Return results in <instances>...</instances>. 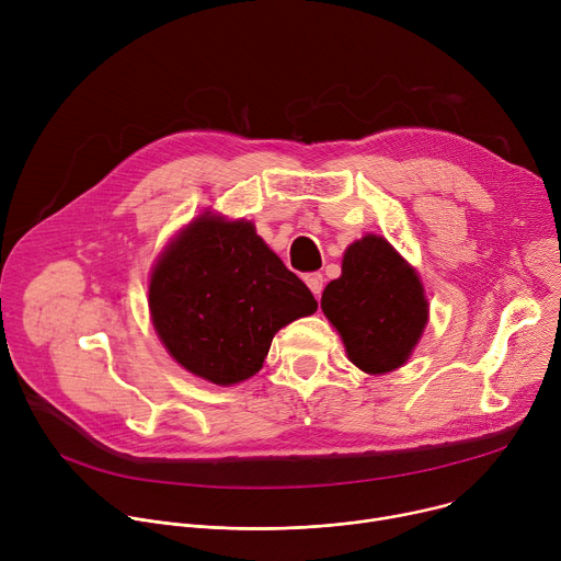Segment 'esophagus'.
Segmentation results:
<instances>
[{"label": "esophagus", "instance_id": "1", "mask_svg": "<svg viewBox=\"0 0 561 561\" xmlns=\"http://www.w3.org/2000/svg\"><path fill=\"white\" fill-rule=\"evenodd\" d=\"M304 282H306V286L312 290L314 297L322 295V290H324V275H322V273H308V275L304 277Z\"/></svg>", "mask_w": 561, "mask_h": 561}]
</instances>
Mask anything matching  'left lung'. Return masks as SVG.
<instances>
[{"label":"left lung","instance_id":"obj_1","mask_svg":"<svg viewBox=\"0 0 561 561\" xmlns=\"http://www.w3.org/2000/svg\"><path fill=\"white\" fill-rule=\"evenodd\" d=\"M322 310L342 335L348 359L370 375L404 366L428 322L415 268L379 234L346 249L342 275L322 293Z\"/></svg>","mask_w":561,"mask_h":561}]
</instances>
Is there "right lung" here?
<instances>
[{
    "instance_id": "add662e5",
    "label": "right lung",
    "mask_w": 561,
    "mask_h": 561,
    "mask_svg": "<svg viewBox=\"0 0 561 561\" xmlns=\"http://www.w3.org/2000/svg\"><path fill=\"white\" fill-rule=\"evenodd\" d=\"M148 308L178 364L230 386L253 377L275 333L312 314L317 301L251 221L204 213L157 260Z\"/></svg>"
}]
</instances>
